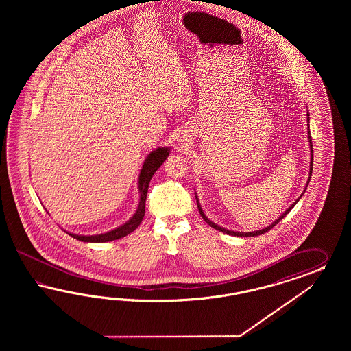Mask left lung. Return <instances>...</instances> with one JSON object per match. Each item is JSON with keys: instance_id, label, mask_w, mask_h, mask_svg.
Wrapping results in <instances>:
<instances>
[{"instance_id": "obj_1", "label": "left lung", "mask_w": 351, "mask_h": 351, "mask_svg": "<svg viewBox=\"0 0 351 351\" xmlns=\"http://www.w3.org/2000/svg\"><path fill=\"white\" fill-rule=\"evenodd\" d=\"M308 143H310V154H311V160H310V172H308V182H306V188H308V181H310V179H311V173H313V143H311V136H310V131H308ZM306 188H305V191H306ZM305 191H304V193H305ZM302 193V194H304ZM302 194L300 195V198L302 197ZM195 198H197V195H195ZM298 198V199H300ZM296 201V202L293 203V204H291V207L289 208H287L285 213H282L278 219H276V221L274 223H271V225H269V226H266V228H264V229H261V230H256V232H251V233H239V232H233V230H228V229H225V228H221V226H219L217 223H213L211 220H208V217L204 215V213H203L202 207H201V204H199V202H198V198H197V206H198V210H199V213H201V216H202L203 220L206 221V223H208L210 226H213V229H216V230H219V232H223V233L225 234H229V235H234V237H256V235H261V234L266 233V232H269L273 226H276V223H279L286 215H287L293 207H295V204L298 202Z\"/></svg>"}]
</instances>
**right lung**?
<instances>
[{"label":"right lung","instance_id":"right-lung-1","mask_svg":"<svg viewBox=\"0 0 351 351\" xmlns=\"http://www.w3.org/2000/svg\"><path fill=\"white\" fill-rule=\"evenodd\" d=\"M170 154V148L169 147H162L157 148L153 152H150L148 157L144 160L143 169L140 171L138 175V191H140V202H138V210L134 213V216L128 220V223L118 226L116 229L108 232V233L96 234V235H78V234L66 233L72 235L75 239L81 242H90V243H103V242H110L116 241L122 237H126L128 234L132 233L140 223L143 221V217L145 215V201H147V194H148L149 182L153 178L154 172L158 170L160 165L166 160Z\"/></svg>","mask_w":351,"mask_h":351}]
</instances>
